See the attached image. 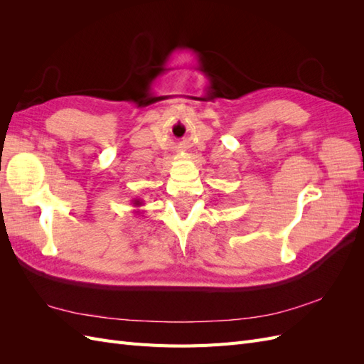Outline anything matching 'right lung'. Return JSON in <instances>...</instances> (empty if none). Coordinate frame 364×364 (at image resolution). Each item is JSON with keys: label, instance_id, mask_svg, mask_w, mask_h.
Returning <instances> with one entry per match:
<instances>
[{"label": "right lung", "instance_id": "add662e5", "mask_svg": "<svg viewBox=\"0 0 364 364\" xmlns=\"http://www.w3.org/2000/svg\"><path fill=\"white\" fill-rule=\"evenodd\" d=\"M141 205H142V200H139V199L134 200V206H141Z\"/></svg>", "mask_w": 364, "mask_h": 364}]
</instances>
